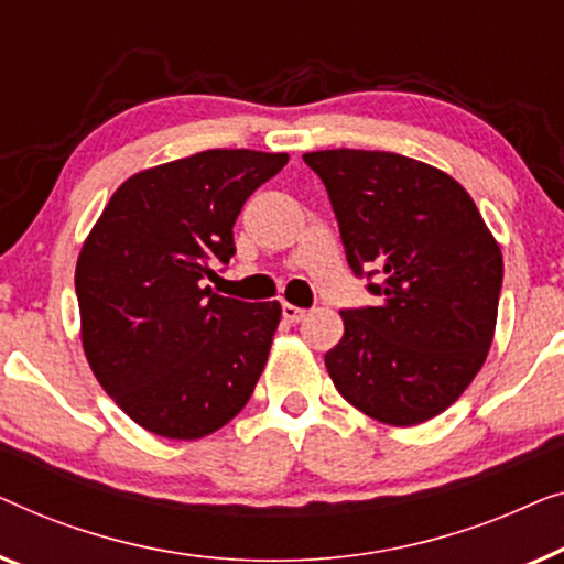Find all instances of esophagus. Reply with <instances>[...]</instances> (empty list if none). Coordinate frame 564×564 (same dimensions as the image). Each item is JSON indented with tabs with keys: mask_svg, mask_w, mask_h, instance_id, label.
<instances>
[{
	"mask_svg": "<svg viewBox=\"0 0 564 564\" xmlns=\"http://www.w3.org/2000/svg\"><path fill=\"white\" fill-rule=\"evenodd\" d=\"M281 312H283V319L291 322V324H299L306 316V308L293 306V304H289V301H285V304L281 306Z\"/></svg>",
	"mask_w": 564,
	"mask_h": 564,
	"instance_id": "34e87169",
	"label": "esophagus"
}]
</instances>
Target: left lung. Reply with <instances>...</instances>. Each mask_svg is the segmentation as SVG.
Segmentation results:
<instances>
[{"mask_svg": "<svg viewBox=\"0 0 564 564\" xmlns=\"http://www.w3.org/2000/svg\"><path fill=\"white\" fill-rule=\"evenodd\" d=\"M347 263L378 306L339 312L324 355L332 383L376 422L416 426L455 403L496 335L503 256L470 194L447 173L386 150H316Z\"/></svg>", "mask_w": 564, "mask_h": 564, "instance_id": "1", "label": "left lung"}]
</instances>
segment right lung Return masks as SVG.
<instances>
[{
  "instance_id": "obj_1",
  "label": "right lung",
  "mask_w": 564,
  "mask_h": 564,
  "mask_svg": "<svg viewBox=\"0 0 564 564\" xmlns=\"http://www.w3.org/2000/svg\"><path fill=\"white\" fill-rule=\"evenodd\" d=\"M285 163V153L242 148L145 169L117 188L84 240V355L142 430L202 440L256 391L281 304L219 296L202 281L235 256L237 214Z\"/></svg>"
}]
</instances>
